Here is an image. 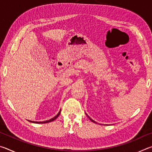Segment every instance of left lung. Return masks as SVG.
I'll use <instances>...</instances> for the list:
<instances>
[{
  "label": "left lung",
  "mask_w": 152,
  "mask_h": 152,
  "mask_svg": "<svg viewBox=\"0 0 152 152\" xmlns=\"http://www.w3.org/2000/svg\"><path fill=\"white\" fill-rule=\"evenodd\" d=\"M87 116H88V115H87ZM88 118H89V119H90V120H91V121H92V122H93V123H96V122H95V121H94V120H92V119H91V117H88Z\"/></svg>",
  "instance_id": "left-lung-1"
}]
</instances>
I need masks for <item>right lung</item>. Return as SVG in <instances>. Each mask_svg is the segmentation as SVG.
I'll list each match as a JSON object with an SVG mask.
<instances>
[{
	"instance_id": "right-lung-1",
	"label": "right lung",
	"mask_w": 152,
	"mask_h": 152,
	"mask_svg": "<svg viewBox=\"0 0 152 152\" xmlns=\"http://www.w3.org/2000/svg\"><path fill=\"white\" fill-rule=\"evenodd\" d=\"M60 112H61V110H60V112L58 113V115H56V116L53 118H52V119H51L50 120H48V121H29L31 122V123H50V122L53 121H54L55 119H57L59 115H60Z\"/></svg>"
}]
</instances>
